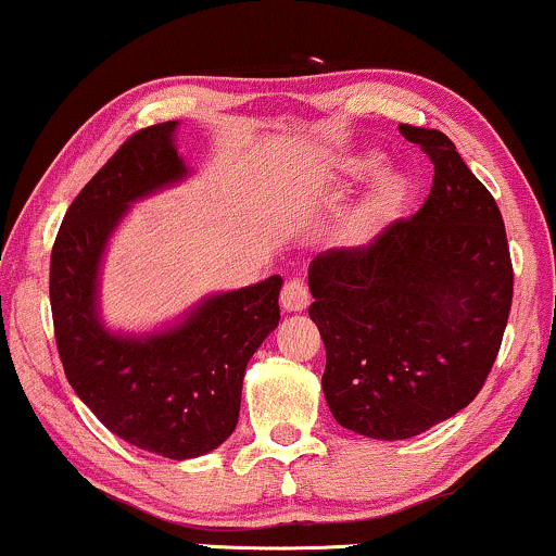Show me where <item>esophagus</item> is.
<instances>
[{
  "instance_id": "esophagus-1",
  "label": "esophagus",
  "mask_w": 556,
  "mask_h": 556,
  "mask_svg": "<svg viewBox=\"0 0 556 556\" xmlns=\"http://www.w3.org/2000/svg\"><path fill=\"white\" fill-rule=\"evenodd\" d=\"M308 303H311L308 286L299 278L288 280V283L283 286V291H280V306H283L286 311H303Z\"/></svg>"
}]
</instances>
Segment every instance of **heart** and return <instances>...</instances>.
Returning <instances> with one entry per match:
<instances>
[{"instance_id":"obj_1","label":"heart","mask_w":556,"mask_h":556,"mask_svg":"<svg viewBox=\"0 0 556 556\" xmlns=\"http://www.w3.org/2000/svg\"><path fill=\"white\" fill-rule=\"evenodd\" d=\"M379 166L377 154H362L349 159L344 164V172L349 177H362ZM407 202V179L400 172H379L375 181H371L367 197H364L354 215L349 217L344 227V238L352 245H367L384 230L387 225L397 217L402 204Z\"/></svg>"}]
</instances>
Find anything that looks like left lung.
<instances>
[{
	"label": "left lung",
	"mask_w": 556,
	"mask_h": 556,
	"mask_svg": "<svg viewBox=\"0 0 556 556\" xmlns=\"http://www.w3.org/2000/svg\"><path fill=\"white\" fill-rule=\"evenodd\" d=\"M400 134L435 166L428 200L369 245L329 250L308 268L326 402L339 425L377 440L415 438L473 402L514 299L496 200L443 131Z\"/></svg>",
	"instance_id": "1"
}]
</instances>
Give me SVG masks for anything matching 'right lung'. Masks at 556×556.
Instances as JSON below:
<instances>
[{
  "label": "right lung",
  "instance_id": "right-lung-1",
  "mask_svg": "<svg viewBox=\"0 0 556 556\" xmlns=\"http://www.w3.org/2000/svg\"><path fill=\"white\" fill-rule=\"evenodd\" d=\"M177 121L136 131L80 189L52 245L50 306L65 377L113 435L172 460L197 458L232 435L250 356L280 321L283 280L270 276L200 301L164 331H109L98 273L128 204L189 174Z\"/></svg>",
  "mask_w": 556,
  "mask_h": 556
}]
</instances>
